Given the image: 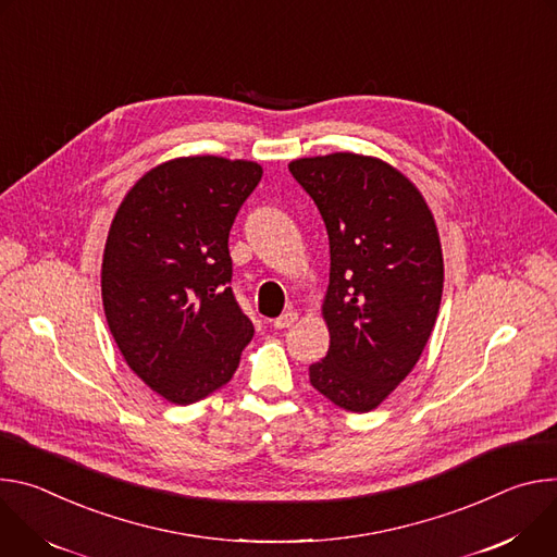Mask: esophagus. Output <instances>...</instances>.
I'll list each match as a JSON object with an SVG mask.
<instances>
[{
    "mask_svg": "<svg viewBox=\"0 0 557 557\" xmlns=\"http://www.w3.org/2000/svg\"><path fill=\"white\" fill-rule=\"evenodd\" d=\"M296 321H298V312H292V310H289V312L281 314L272 325H274L276 330H285V327H292Z\"/></svg>",
    "mask_w": 557,
    "mask_h": 557,
    "instance_id": "esophagus-1",
    "label": "esophagus"
}]
</instances>
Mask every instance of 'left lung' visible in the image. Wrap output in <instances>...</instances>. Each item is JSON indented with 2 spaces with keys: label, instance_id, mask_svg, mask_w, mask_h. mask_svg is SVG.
Masks as SVG:
<instances>
[{
  "label": "left lung",
  "instance_id": "obj_1",
  "mask_svg": "<svg viewBox=\"0 0 557 557\" xmlns=\"http://www.w3.org/2000/svg\"><path fill=\"white\" fill-rule=\"evenodd\" d=\"M289 172L330 236V349L310 364V383L347 411H372L409 376L436 325L445 265L434 214L376 157H305Z\"/></svg>",
  "mask_w": 557,
  "mask_h": 557
}]
</instances>
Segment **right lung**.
I'll return each instance as SVG.
<instances>
[{
  "label": "right lung",
  "mask_w": 557,
  "mask_h": 557,
  "mask_svg": "<svg viewBox=\"0 0 557 557\" xmlns=\"http://www.w3.org/2000/svg\"><path fill=\"white\" fill-rule=\"evenodd\" d=\"M263 176L255 161L178 157L148 170L110 223L101 298L133 372L174 405L234 376L255 336L232 294L227 238Z\"/></svg>",
  "instance_id": "1"
}]
</instances>
